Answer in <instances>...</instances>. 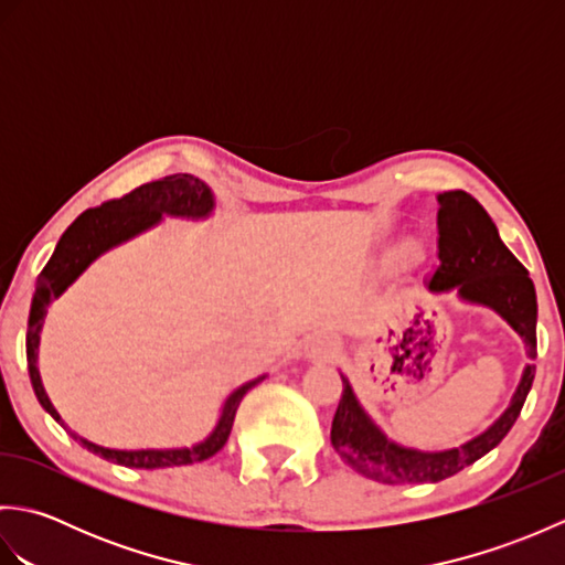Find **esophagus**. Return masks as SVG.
I'll list each match as a JSON object with an SVG mask.
<instances>
[{"instance_id": "esophagus-1", "label": "esophagus", "mask_w": 565, "mask_h": 565, "mask_svg": "<svg viewBox=\"0 0 565 565\" xmlns=\"http://www.w3.org/2000/svg\"><path fill=\"white\" fill-rule=\"evenodd\" d=\"M303 354L308 359H313V362H330V359L338 354V342H334L330 334H313V338H308L306 347H303Z\"/></svg>"}]
</instances>
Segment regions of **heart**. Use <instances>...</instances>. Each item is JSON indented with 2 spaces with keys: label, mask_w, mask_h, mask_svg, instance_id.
Here are the masks:
<instances>
[{
  "label": "heart",
  "mask_w": 565,
  "mask_h": 565,
  "mask_svg": "<svg viewBox=\"0 0 565 565\" xmlns=\"http://www.w3.org/2000/svg\"><path fill=\"white\" fill-rule=\"evenodd\" d=\"M415 255H417V252H415L413 245H403V247L395 249L393 262H395V264H407V262L415 259Z\"/></svg>",
  "instance_id": "obj_1"
}]
</instances>
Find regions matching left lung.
Wrapping results in <instances>:
<instances>
[{
  "label": "left lung",
  "instance_id": "1",
  "mask_svg": "<svg viewBox=\"0 0 565 565\" xmlns=\"http://www.w3.org/2000/svg\"><path fill=\"white\" fill-rule=\"evenodd\" d=\"M439 267L429 276L427 289L441 294L459 289L471 303H483L505 318L520 332L530 356H536V291L530 271L502 243L488 211L466 191L437 194ZM534 364H526L522 383L510 407L483 435L449 451H415L388 441L359 407L350 381L342 376V398L332 417V447L356 473L379 483H439L481 459L505 439L518 423L522 405L534 383Z\"/></svg>",
  "mask_w": 565,
  "mask_h": 565
}]
</instances>
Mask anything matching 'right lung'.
Here are the masks:
<instances>
[{
	"mask_svg": "<svg viewBox=\"0 0 565 565\" xmlns=\"http://www.w3.org/2000/svg\"><path fill=\"white\" fill-rule=\"evenodd\" d=\"M211 209H213V194L201 179L191 174H170V177L154 179V182H148L134 191H128V194H124L121 199H111L97 209H87L82 215H77V221L67 227L63 237H60L53 257L47 259L43 271L39 274V281H35V294L31 301L29 330H26V359H29V374H31L33 391L39 395V401L45 411L70 431L72 439H77L82 447H87L89 451L102 456L106 461L121 463L128 468H170V466H189V463L211 459L213 454H218L225 447L227 437H231L237 405L243 401V395L249 388H255L264 376L245 383V386H239L231 398L225 401L223 415L218 419V425H215L213 435L206 441L196 444V447L170 449V451H154V449L116 451V449L97 447V444L75 435V431L60 419L53 403L47 401V395L43 391L39 366H35V354H39L35 350H39L47 303L63 294L67 286L102 255V252L154 225L160 221L162 213L203 218V215L211 213Z\"/></svg>",
	"mask_w": 565,
	"mask_h": 565,
	"instance_id": "obj_1",
	"label": "right lung"
}]
</instances>
